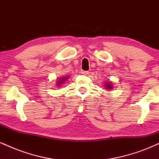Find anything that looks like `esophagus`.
<instances>
[{
  "instance_id": "esophagus-1",
  "label": "esophagus",
  "mask_w": 159,
  "mask_h": 159,
  "mask_svg": "<svg viewBox=\"0 0 159 159\" xmlns=\"http://www.w3.org/2000/svg\"><path fill=\"white\" fill-rule=\"evenodd\" d=\"M81 73L82 75H87L88 74L89 72H88V71H84V70H81Z\"/></svg>"
}]
</instances>
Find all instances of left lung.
I'll list each match as a JSON object with an SVG mask.
<instances>
[{
	"mask_svg": "<svg viewBox=\"0 0 159 159\" xmlns=\"http://www.w3.org/2000/svg\"><path fill=\"white\" fill-rule=\"evenodd\" d=\"M105 88L107 89V90H111V89H112L113 86H112V84H111V82H106V83H105Z\"/></svg>",
	"mask_w": 159,
	"mask_h": 159,
	"instance_id": "left-lung-1",
	"label": "left lung"
}]
</instances>
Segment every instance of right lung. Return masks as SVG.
I'll return each instance as SVG.
<instances>
[{
    "label": "right lung",
    "mask_w": 159,
    "mask_h": 159,
    "mask_svg": "<svg viewBox=\"0 0 159 159\" xmlns=\"http://www.w3.org/2000/svg\"><path fill=\"white\" fill-rule=\"evenodd\" d=\"M66 79H68V77H63V78H61V79L59 80V81H57V87H59V86H61V84H63V82H65L66 81Z\"/></svg>",
    "instance_id": "right-lung-1"
}]
</instances>
